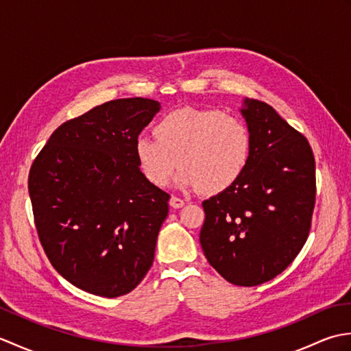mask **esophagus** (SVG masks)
<instances>
[{
  "label": "esophagus",
  "mask_w": 351,
  "mask_h": 351,
  "mask_svg": "<svg viewBox=\"0 0 351 351\" xmlns=\"http://www.w3.org/2000/svg\"><path fill=\"white\" fill-rule=\"evenodd\" d=\"M170 206L171 208H182L184 205H185V202H184V199H181V197H178V196H171L170 197Z\"/></svg>",
  "instance_id": "34e87169"
}]
</instances>
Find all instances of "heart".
<instances>
[{
  "label": "heart",
  "instance_id": "1",
  "mask_svg": "<svg viewBox=\"0 0 351 351\" xmlns=\"http://www.w3.org/2000/svg\"><path fill=\"white\" fill-rule=\"evenodd\" d=\"M154 132L156 138H137L136 158L156 187L167 185L180 164L182 187L217 195L240 180L250 160L247 126L219 110H173L156 122Z\"/></svg>",
  "mask_w": 351,
  "mask_h": 351
}]
</instances>
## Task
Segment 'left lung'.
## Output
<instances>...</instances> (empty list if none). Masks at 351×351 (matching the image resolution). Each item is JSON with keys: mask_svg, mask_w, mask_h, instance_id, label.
<instances>
[{"mask_svg": "<svg viewBox=\"0 0 351 351\" xmlns=\"http://www.w3.org/2000/svg\"><path fill=\"white\" fill-rule=\"evenodd\" d=\"M250 160L232 187L204 200L200 245L215 271L238 287L280 274L306 243L315 206V158L308 138L268 104L245 99Z\"/></svg>", "mask_w": 351, "mask_h": 351, "instance_id": "1", "label": "left lung"}]
</instances>
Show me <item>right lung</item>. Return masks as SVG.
Masks as SVG:
<instances>
[{
  "mask_svg": "<svg viewBox=\"0 0 351 351\" xmlns=\"http://www.w3.org/2000/svg\"><path fill=\"white\" fill-rule=\"evenodd\" d=\"M160 104L114 99L62 123L28 175L34 225L49 263L77 288L128 294L154 263L170 195L141 173L138 134Z\"/></svg>",
  "mask_w": 351,
  "mask_h": 351,
  "instance_id": "obj_1",
  "label": "right lung"
}]
</instances>
